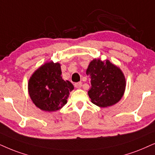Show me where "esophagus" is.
<instances>
[{
	"label": "esophagus",
	"instance_id": "esophagus-1",
	"mask_svg": "<svg viewBox=\"0 0 155 155\" xmlns=\"http://www.w3.org/2000/svg\"><path fill=\"white\" fill-rule=\"evenodd\" d=\"M74 86H75V87L76 89H80L82 87V83L81 82H77V83H76L74 84Z\"/></svg>",
	"mask_w": 155,
	"mask_h": 155
}]
</instances>
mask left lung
Wrapping results in <instances>:
<instances>
[{"instance_id": "1", "label": "left lung", "mask_w": 155, "mask_h": 155, "mask_svg": "<svg viewBox=\"0 0 155 155\" xmlns=\"http://www.w3.org/2000/svg\"><path fill=\"white\" fill-rule=\"evenodd\" d=\"M87 74L91 79L88 94L92 103L108 107L121 100L126 89V79L120 68L109 60L94 58L89 63Z\"/></svg>"}]
</instances>
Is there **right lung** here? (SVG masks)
Masks as SVG:
<instances>
[{"label": "right lung", "mask_w": 155, "mask_h": 155, "mask_svg": "<svg viewBox=\"0 0 155 155\" xmlns=\"http://www.w3.org/2000/svg\"><path fill=\"white\" fill-rule=\"evenodd\" d=\"M74 88L71 82L62 79L61 64L52 61L37 68L28 83V94L33 103L48 112L61 109L67 103Z\"/></svg>", "instance_id": "1"}]
</instances>
